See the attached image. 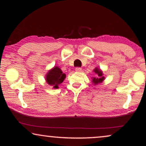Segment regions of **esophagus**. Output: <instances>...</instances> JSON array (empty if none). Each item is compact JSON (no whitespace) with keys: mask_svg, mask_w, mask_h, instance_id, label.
Instances as JSON below:
<instances>
[{"mask_svg":"<svg viewBox=\"0 0 146 146\" xmlns=\"http://www.w3.org/2000/svg\"><path fill=\"white\" fill-rule=\"evenodd\" d=\"M81 70H82V69H81V68H75V71H77V72H80Z\"/></svg>","mask_w":146,"mask_h":146,"instance_id":"esophagus-1","label":"esophagus"}]
</instances>
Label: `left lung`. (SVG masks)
I'll list each match as a JSON object with an SVG mask.
<instances>
[{"label":"left lung","instance_id":"8db88e82","mask_svg":"<svg viewBox=\"0 0 146 146\" xmlns=\"http://www.w3.org/2000/svg\"><path fill=\"white\" fill-rule=\"evenodd\" d=\"M93 71L95 72L96 75H97V76H95V77H92V80H91V82H92L94 86H97L98 84H99L102 83L103 81L104 80V79L106 78L104 75L102 71L101 70L100 68L96 67L94 69Z\"/></svg>","mask_w":146,"mask_h":146}]
</instances>
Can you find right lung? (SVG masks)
<instances>
[{"mask_svg":"<svg viewBox=\"0 0 146 146\" xmlns=\"http://www.w3.org/2000/svg\"><path fill=\"white\" fill-rule=\"evenodd\" d=\"M66 77V74L62 73V71L57 66H55L46 73L45 79L46 82L52 88L58 89V86L63 82Z\"/></svg>","mask_w":146,"mask_h":146,"instance_id":"right-lung-1","label":"right lung"}]
</instances>
